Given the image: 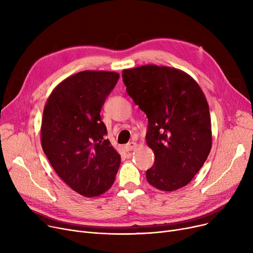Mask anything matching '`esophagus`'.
Instances as JSON below:
<instances>
[{
    "instance_id": "esophagus-1",
    "label": "esophagus",
    "mask_w": 253,
    "mask_h": 253,
    "mask_svg": "<svg viewBox=\"0 0 253 253\" xmlns=\"http://www.w3.org/2000/svg\"><path fill=\"white\" fill-rule=\"evenodd\" d=\"M137 148V143L134 142V141H130L128 142L126 145H125V149L127 152H130V151H133Z\"/></svg>"
}]
</instances>
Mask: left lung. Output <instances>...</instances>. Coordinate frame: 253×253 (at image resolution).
<instances>
[{"label": "left lung", "instance_id": "8db88e82", "mask_svg": "<svg viewBox=\"0 0 253 253\" xmlns=\"http://www.w3.org/2000/svg\"><path fill=\"white\" fill-rule=\"evenodd\" d=\"M128 95L149 120L145 138L155 154L147 180L166 192L187 185L211 150L209 106L195 80L179 70L142 65L124 70Z\"/></svg>", "mask_w": 253, "mask_h": 253}]
</instances>
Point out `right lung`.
<instances>
[{
    "instance_id": "add662e5",
    "label": "right lung",
    "mask_w": 253,
    "mask_h": 253,
    "mask_svg": "<svg viewBox=\"0 0 253 253\" xmlns=\"http://www.w3.org/2000/svg\"><path fill=\"white\" fill-rule=\"evenodd\" d=\"M119 74L84 71L62 81L45 105L41 141L58 176L77 193L96 197L108 191L121 157L105 139L100 111Z\"/></svg>"
}]
</instances>
